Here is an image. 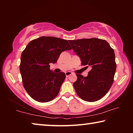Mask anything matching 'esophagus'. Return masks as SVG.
I'll use <instances>...</instances> for the list:
<instances>
[{"mask_svg": "<svg viewBox=\"0 0 133 133\" xmlns=\"http://www.w3.org/2000/svg\"><path fill=\"white\" fill-rule=\"evenodd\" d=\"M72 74L73 73H72V72H71V71H67V72H66V76L67 77H69L70 75H72Z\"/></svg>", "mask_w": 133, "mask_h": 133, "instance_id": "1", "label": "esophagus"}]
</instances>
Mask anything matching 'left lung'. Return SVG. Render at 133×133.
<instances>
[{
	"mask_svg": "<svg viewBox=\"0 0 133 133\" xmlns=\"http://www.w3.org/2000/svg\"><path fill=\"white\" fill-rule=\"evenodd\" d=\"M82 65L90 66L87 77L76 74L73 83L76 93L82 100L96 102L103 98L111 88L116 70L114 50L106 40L91 38L69 40Z\"/></svg>",
	"mask_w": 133,
	"mask_h": 133,
	"instance_id": "obj_1",
	"label": "left lung"
}]
</instances>
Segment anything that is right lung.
<instances>
[{"mask_svg":"<svg viewBox=\"0 0 133 133\" xmlns=\"http://www.w3.org/2000/svg\"><path fill=\"white\" fill-rule=\"evenodd\" d=\"M71 47L66 40L42 36L31 40L21 55L20 71L24 89L37 102L53 100L66 78L63 72L54 73L49 64L56 63L62 52Z\"/></svg>","mask_w":133,"mask_h":133,"instance_id":"obj_1","label":"right lung"}]
</instances>
